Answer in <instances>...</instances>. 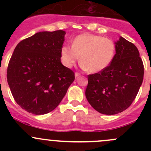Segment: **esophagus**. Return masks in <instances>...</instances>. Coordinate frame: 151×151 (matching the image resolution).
Returning a JSON list of instances; mask_svg holds the SVG:
<instances>
[{
  "label": "esophagus",
  "instance_id": "34e87169",
  "mask_svg": "<svg viewBox=\"0 0 151 151\" xmlns=\"http://www.w3.org/2000/svg\"><path fill=\"white\" fill-rule=\"evenodd\" d=\"M80 76V73H78V72H76L75 73V77L76 78H77V77H79Z\"/></svg>",
  "mask_w": 151,
  "mask_h": 151
}]
</instances>
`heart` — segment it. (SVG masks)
<instances>
[{"label":"heart","mask_w":151,"mask_h":151,"mask_svg":"<svg viewBox=\"0 0 151 151\" xmlns=\"http://www.w3.org/2000/svg\"><path fill=\"white\" fill-rule=\"evenodd\" d=\"M115 53L113 41L88 33L77 36L71 42V47L63 45L60 51L63 66L71 68L80 58L82 68L91 73L106 69L112 63Z\"/></svg>","instance_id":"1"}]
</instances>
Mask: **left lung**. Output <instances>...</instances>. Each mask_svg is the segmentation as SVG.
Returning a JSON list of instances; mask_svg holds the SVG:
<instances>
[{
  "label": "left lung",
  "instance_id": "obj_1",
  "mask_svg": "<svg viewBox=\"0 0 151 151\" xmlns=\"http://www.w3.org/2000/svg\"><path fill=\"white\" fill-rule=\"evenodd\" d=\"M112 63L104 71L88 75L85 96L99 112L115 115L136 98L143 80L144 66L137 48L124 38L115 42Z\"/></svg>",
  "mask_w": 151,
  "mask_h": 151
}]
</instances>
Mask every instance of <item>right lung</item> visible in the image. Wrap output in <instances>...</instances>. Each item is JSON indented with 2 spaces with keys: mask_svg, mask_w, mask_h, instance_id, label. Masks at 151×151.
<instances>
[{
  "mask_svg": "<svg viewBox=\"0 0 151 151\" xmlns=\"http://www.w3.org/2000/svg\"><path fill=\"white\" fill-rule=\"evenodd\" d=\"M66 32L42 31L21 41L15 47L7 68V81L15 101L35 115L55 109L74 73L60 61Z\"/></svg>",
  "mask_w": 151,
  "mask_h": 151,
  "instance_id": "add662e5",
  "label": "right lung"
}]
</instances>
